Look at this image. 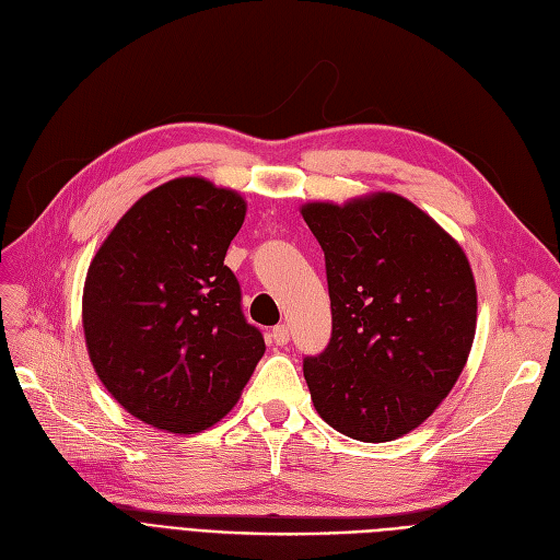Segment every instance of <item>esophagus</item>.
I'll use <instances>...</instances> for the list:
<instances>
[{"mask_svg": "<svg viewBox=\"0 0 560 560\" xmlns=\"http://www.w3.org/2000/svg\"><path fill=\"white\" fill-rule=\"evenodd\" d=\"M272 339H275L277 347H285L288 345V328L285 326H277L272 330Z\"/></svg>", "mask_w": 560, "mask_h": 560, "instance_id": "obj_1", "label": "esophagus"}]
</instances>
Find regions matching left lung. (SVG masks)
Here are the masks:
<instances>
[{"label":"left lung","mask_w":560,"mask_h":560,"mask_svg":"<svg viewBox=\"0 0 560 560\" xmlns=\"http://www.w3.org/2000/svg\"><path fill=\"white\" fill-rule=\"evenodd\" d=\"M326 254L332 337L304 358L318 417L360 442L419 428L458 382L477 330L465 250L407 197L370 192L306 202Z\"/></svg>","instance_id":"1"}]
</instances>
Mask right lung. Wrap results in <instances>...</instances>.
<instances>
[{"label": "right lung", "mask_w": 560, "mask_h": 560, "mask_svg": "<svg viewBox=\"0 0 560 560\" xmlns=\"http://www.w3.org/2000/svg\"><path fill=\"white\" fill-rule=\"evenodd\" d=\"M246 200L202 176H178L122 213L88 267L90 363L135 419L195 435L237 405L265 353L223 265Z\"/></svg>", "instance_id": "add662e5"}]
</instances>
